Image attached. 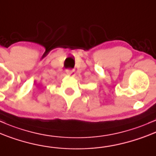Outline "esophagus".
Masks as SVG:
<instances>
[{"label":"esophagus","instance_id":"obj_1","mask_svg":"<svg viewBox=\"0 0 156 156\" xmlns=\"http://www.w3.org/2000/svg\"><path fill=\"white\" fill-rule=\"evenodd\" d=\"M66 73L69 75H73L74 73V71L73 70H66Z\"/></svg>","mask_w":156,"mask_h":156}]
</instances>
